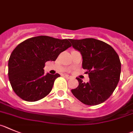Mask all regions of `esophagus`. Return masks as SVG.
<instances>
[{
  "label": "esophagus",
  "instance_id": "34e87169",
  "mask_svg": "<svg viewBox=\"0 0 133 133\" xmlns=\"http://www.w3.org/2000/svg\"><path fill=\"white\" fill-rule=\"evenodd\" d=\"M64 77L66 78H68V79H70V78L71 77V76H70V75H67V74H65V75H64Z\"/></svg>",
  "mask_w": 133,
  "mask_h": 133
}]
</instances>
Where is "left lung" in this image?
I'll return each mask as SVG.
<instances>
[{"label": "left lung", "instance_id": "1", "mask_svg": "<svg viewBox=\"0 0 133 133\" xmlns=\"http://www.w3.org/2000/svg\"><path fill=\"white\" fill-rule=\"evenodd\" d=\"M81 53L82 65L89 74V82L77 77L79 86L71 90L74 96L89 106L106 101L114 92L121 74V62L115 50L107 43L93 38L69 39Z\"/></svg>", "mask_w": 133, "mask_h": 133}]
</instances>
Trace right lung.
<instances>
[{
    "label": "right lung",
    "mask_w": 133,
    "mask_h": 133,
    "mask_svg": "<svg viewBox=\"0 0 133 133\" xmlns=\"http://www.w3.org/2000/svg\"><path fill=\"white\" fill-rule=\"evenodd\" d=\"M71 46L68 39L48 36L28 38L18 44L8 60V77L16 95L27 102H35L50 92L54 81L60 75L44 74V64L55 61Z\"/></svg>",
    "instance_id": "add662e5"
}]
</instances>
